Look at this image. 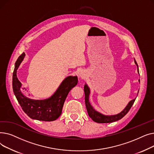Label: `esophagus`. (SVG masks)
Returning <instances> with one entry per match:
<instances>
[{"instance_id": "34e87169", "label": "esophagus", "mask_w": 154, "mask_h": 154, "mask_svg": "<svg viewBox=\"0 0 154 154\" xmlns=\"http://www.w3.org/2000/svg\"><path fill=\"white\" fill-rule=\"evenodd\" d=\"M79 77L81 78V79H84V77H85V75L83 74H79Z\"/></svg>"}]
</instances>
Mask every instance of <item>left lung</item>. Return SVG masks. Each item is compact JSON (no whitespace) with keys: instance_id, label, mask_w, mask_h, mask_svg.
Instances as JSON below:
<instances>
[{"instance_id":"1","label":"left lung","mask_w":154,"mask_h":154,"mask_svg":"<svg viewBox=\"0 0 154 154\" xmlns=\"http://www.w3.org/2000/svg\"><path fill=\"white\" fill-rule=\"evenodd\" d=\"M134 61L135 64L137 65V68H138V71H139L138 65H137V62L135 61V59H134ZM139 81L140 82V80ZM84 92H85V106L88 112V114L89 116V117L94 121V122H97V123H111V122H116V121H117L123 118L127 114L129 110L131 109L132 105L134 104L135 100V99L131 100L128 103L127 107L122 112L117 115L104 116L100 114V113L95 110V109H93V107L90 104V102L88 101V96H89L90 90H89V88L88 87L87 85H84Z\"/></svg>"}]
</instances>
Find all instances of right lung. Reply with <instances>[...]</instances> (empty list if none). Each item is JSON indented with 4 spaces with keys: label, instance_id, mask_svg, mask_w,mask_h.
I'll return each instance as SVG.
<instances>
[{
    "label": "right lung",
    "instance_id": "right-lung-1",
    "mask_svg": "<svg viewBox=\"0 0 154 154\" xmlns=\"http://www.w3.org/2000/svg\"><path fill=\"white\" fill-rule=\"evenodd\" d=\"M24 57L25 53L23 52L15 63L12 77L14 94L22 110L29 117L47 122L54 121L61 115L63 103L69 92L77 84V77L69 76L65 79L58 89L50 98L42 100L30 99L22 94L20 91L22 84L17 77V70Z\"/></svg>",
    "mask_w": 154,
    "mask_h": 154
}]
</instances>
